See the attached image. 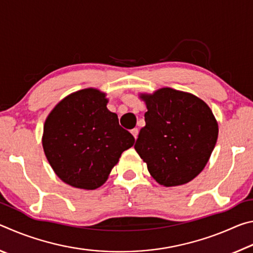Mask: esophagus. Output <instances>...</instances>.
Segmentation results:
<instances>
[{"label":"esophagus","mask_w":253,"mask_h":253,"mask_svg":"<svg viewBox=\"0 0 253 253\" xmlns=\"http://www.w3.org/2000/svg\"><path fill=\"white\" fill-rule=\"evenodd\" d=\"M138 128H132V129L130 130V132H131V134H132V136H134L135 137V139L137 138V136H138Z\"/></svg>","instance_id":"esophagus-1"}]
</instances>
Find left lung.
I'll return each mask as SVG.
<instances>
[{
    "label": "left lung",
    "mask_w": 253,
    "mask_h": 253,
    "mask_svg": "<svg viewBox=\"0 0 253 253\" xmlns=\"http://www.w3.org/2000/svg\"><path fill=\"white\" fill-rule=\"evenodd\" d=\"M146 101V125L135 149L148 172L164 186L182 185L202 172L216 144L219 127L212 110L191 93L163 88Z\"/></svg>",
    "instance_id": "1"
}]
</instances>
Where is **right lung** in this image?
<instances>
[{"mask_svg": "<svg viewBox=\"0 0 253 253\" xmlns=\"http://www.w3.org/2000/svg\"><path fill=\"white\" fill-rule=\"evenodd\" d=\"M106 105L105 93L84 89L60 101L44 123L45 156L55 174L71 186H101L122 153L135 143Z\"/></svg>", "mask_w": 253, "mask_h": 253, "instance_id": "right-lung-1", "label": "right lung"}]
</instances>
